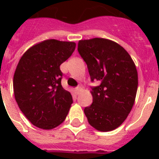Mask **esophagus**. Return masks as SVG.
<instances>
[{"label": "esophagus", "mask_w": 159, "mask_h": 159, "mask_svg": "<svg viewBox=\"0 0 159 159\" xmlns=\"http://www.w3.org/2000/svg\"><path fill=\"white\" fill-rule=\"evenodd\" d=\"M75 91H76L77 95H79V94L80 93V92H82V91H83L82 87H81V86H78V87H76V88H75Z\"/></svg>", "instance_id": "esophagus-1"}]
</instances>
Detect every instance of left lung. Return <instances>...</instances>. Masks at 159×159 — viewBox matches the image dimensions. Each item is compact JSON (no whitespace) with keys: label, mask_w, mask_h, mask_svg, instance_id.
<instances>
[{"label":"left lung","mask_w":159,"mask_h":159,"mask_svg":"<svg viewBox=\"0 0 159 159\" xmlns=\"http://www.w3.org/2000/svg\"><path fill=\"white\" fill-rule=\"evenodd\" d=\"M78 52L88 66L92 104L84 108L91 126L99 131L119 127L134 105L138 88V72L134 61L119 43L103 38L80 40Z\"/></svg>","instance_id":"left-lung-1"}]
</instances>
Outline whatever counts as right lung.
<instances>
[{
    "instance_id": "obj_1",
    "label": "right lung",
    "mask_w": 159,
    "mask_h": 159,
    "mask_svg": "<svg viewBox=\"0 0 159 159\" xmlns=\"http://www.w3.org/2000/svg\"><path fill=\"white\" fill-rule=\"evenodd\" d=\"M75 43L47 40L32 46L20 60L13 77L14 95L22 113L39 128L50 130L65 120L72 96L61 85L60 64Z\"/></svg>"
}]
</instances>
